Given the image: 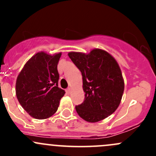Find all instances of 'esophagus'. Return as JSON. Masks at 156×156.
Masks as SVG:
<instances>
[{"instance_id": "esophagus-1", "label": "esophagus", "mask_w": 156, "mask_h": 156, "mask_svg": "<svg viewBox=\"0 0 156 156\" xmlns=\"http://www.w3.org/2000/svg\"><path fill=\"white\" fill-rule=\"evenodd\" d=\"M66 92L67 94H70L71 92H72V90H71V88H67V89L66 90Z\"/></svg>"}]
</instances>
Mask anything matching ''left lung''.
<instances>
[{"label":"left lung","mask_w":156,"mask_h":156,"mask_svg":"<svg viewBox=\"0 0 156 156\" xmlns=\"http://www.w3.org/2000/svg\"><path fill=\"white\" fill-rule=\"evenodd\" d=\"M71 60L81 71L84 100L75 106L78 115L86 122H97L112 114L122 100L125 82L117 61L101 49L89 53L69 52Z\"/></svg>","instance_id":"8db88e82"}]
</instances>
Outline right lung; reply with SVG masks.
I'll use <instances>...</instances> for the list:
<instances>
[{"label": "right lung", "instance_id": "add662e5", "mask_svg": "<svg viewBox=\"0 0 156 156\" xmlns=\"http://www.w3.org/2000/svg\"><path fill=\"white\" fill-rule=\"evenodd\" d=\"M61 55L38 52L27 61L17 77L18 101L34 119H45L53 115L65 94V90L58 87L57 65Z\"/></svg>", "mask_w": 156, "mask_h": 156}]
</instances>
